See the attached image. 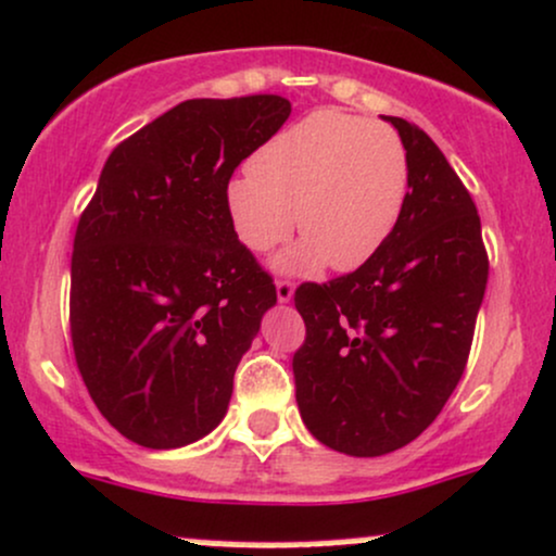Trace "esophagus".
<instances>
[{"label":"esophagus","instance_id":"34e87169","mask_svg":"<svg viewBox=\"0 0 556 556\" xmlns=\"http://www.w3.org/2000/svg\"><path fill=\"white\" fill-rule=\"evenodd\" d=\"M276 296L280 304L291 302V296H294V283H291V280H276Z\"/></svg>","mask_w":556,"mask_h":556}]
</instances>
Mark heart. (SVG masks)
<instances>
[{
    "label": "heart",
    "mask_w": 556,
    "mask_h": 556,
    "mask_svg": "<svg viewBox=\"0 0 556 556\" xmlns=\"http://www.w3.org/2000/svg\"><path fill=\"white\" fill-rule=\"evenodd\" d=\"M252 170L226 186L236 236L267 252L294 230L307 239L276 265L309 273L357 270L380 252L407 199V152L389 126L317 110L262 143ZM298 215H293V210Z\"/></svg>",
    "instance_id": "b5f03b06"
}]
</instances>
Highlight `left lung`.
<instances>
[{"label":"left lung","mask_w":556,"mask_h":556,"mask_svg":"<svg viewBox=\"0 0 556 556\" xmlns=\"http://www.w3.org/2000/svg\"><path fill=\"white\" fill-rule=\"evenodd\" d=\"M407 149V199L380 252L294 304L296 404L320 444L352 457L407 446L463 378L489 280L476 202L433 139L383 115Z\"/></svg>","instance_id":"obj_1"}]
</instances>
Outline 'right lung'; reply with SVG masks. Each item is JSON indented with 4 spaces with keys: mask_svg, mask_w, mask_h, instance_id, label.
Listing matches in <instances>:
<instances>
[{
    "mask_svg": "<svg viewBox=\"0 0 556 556\" xmlns=\"http://www.w3.org/2000/svg\"><path fill=\"white\" fill-rule=\"evenodd\" d=\"M289 115L276 93L189 99L104 162L73 241L71 336L93 404L134 444H194L228 413L278 296L236 236L226 186Z\"/></svg>",
    "mask_w": 556,
    "mask_h": 556,
    "instance_id": "right-lung-1",
    "label": "right lung"
}]
</instances>
